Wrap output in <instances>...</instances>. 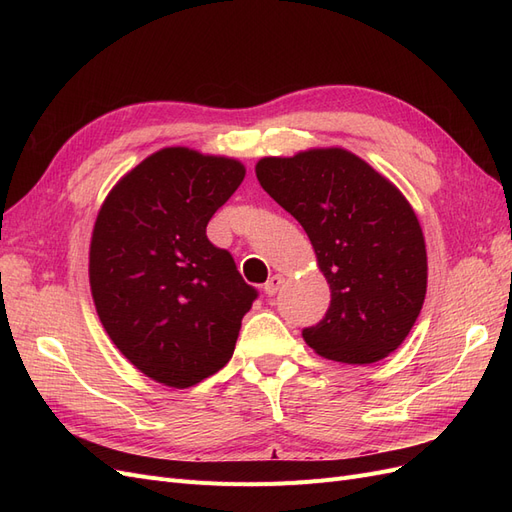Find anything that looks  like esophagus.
Returning a JSON list of instances; mask_svg holds the SVG:
<instances>
[{
    "mask_svg": "<svg viewBox=\"0 0 512 512\" xmlns=\"http://www.w3.org/2000/svg\"><path fill=\"white\" fill-rule=\"evenodd\" d=\"M282 284H284V277L273 275V277H269V282L265 284V292L269 294V297H273V294H277V290H280Z\"/></svg>",
    "mask_w": 512,
    "mask_h": 512,
    "instance_id": "1",
    "label": "esophagus"
}]
</instances>
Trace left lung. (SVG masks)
I'll use <instances>...</instances> for the list:
<instances>
[{
    "label": "left lung",
    "mask_w": 512,
    "mask_h": 512,
    "mask_svg": "<svg viewBox=\"0 0 512 512\" xmlns=\"http://www.w3.org/2000/svg\"><path fill=\"white\" fill-rule=\"evenodd\" d=\"M256 177L303 226L331 286L327 314L303 329L307 346L352 365L397 350L427 292L425 239L408 200L346 149L265 158Z\"/></svg>",
    "instance_id": "1"
}]
</instances>
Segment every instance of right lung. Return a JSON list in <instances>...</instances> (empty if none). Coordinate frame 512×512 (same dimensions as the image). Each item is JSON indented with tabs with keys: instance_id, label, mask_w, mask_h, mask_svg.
Masks as SVG:
<instances>
[{
	"instance_id": "add662e5",
	"label": "right lung",
	"mask_w": 512,
	"mask_h": 512,
	"mask_svg": "<svg viewBox=\"0 0 512 512\" xmlns=\"http://www.w3.org/2000/svg\"><path fill=\"white\" fill-rule=\"evenodd\" d=\"M243 177L237 160L168 147L130 170L98 213L91 294L108 337L151 380L188 389L235 352L258 290L207 224Z\"/></svg>"
}]
</instances>
